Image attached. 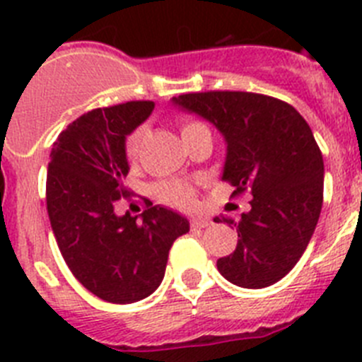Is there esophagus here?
<instances>
[{"mask_svg": "<svg viewBox=\"0 0 362 362\" xmlns=\"http://www.w3.org/2000/svg\"><path fill=\"white\" fill-rule=\"evenodd\" d=\"M209 226H211V220L205 216H194L193 220H191V227H193V229H205V227H209Z\"/></svg>", "mask_w": 362, "mask_h": 362, "instance_id": "esophagus-1", "label": "esophagus"}]
</instances>
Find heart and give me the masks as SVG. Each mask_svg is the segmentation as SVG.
I'll return each mask as SVG.
<instances>
[{
	"mask_svg": "<svg viewBox=\"0 0 362 362\" xmlns=\"http://www.w3.org/2000/svg\"><path fill=\"white\" fill-rule=\"evenodd\" d=\"M205 128L202 122L198 120H184L182 122V136L191 135L194 132H204ZM209 132V129H207ZM146 136V128L141 126V128H135L128 136H126L124 141V153L126 157H128L129 162H135L141 155V148L142 142H144ZM153 193L155 197L158 198L160 202L168 205H173V207H191L194 202V191L193 187L185 182H178V180H171V182H160L153 187Z\"/></svg>",
	"mask_w": 362,
	"mask_h": 362,
	"instance_id": "obj_1",
	"label": "heart"
}]
</instances>
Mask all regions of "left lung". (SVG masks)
<instances>
[{
    "label": "left lung",
    "mask_w": 362,
    "mask_h": 362,
    "mask_svg": "<svg viewBox=\"0 0 362 362\" xmlns=\"http://www.w3.org/2000/svg\"><path fill=\"white\" fill-rule=\"evenodd\" d=\"M180 108L213 122L227 142L221 180L230 197L250 193L242 220L214 218L238 230L220 274L243 288L285 278L303 256L323 207V155L294 106L250 92H202L173 97Z\"/></svg>",
    "instance_id": "1"
}]
</instances>
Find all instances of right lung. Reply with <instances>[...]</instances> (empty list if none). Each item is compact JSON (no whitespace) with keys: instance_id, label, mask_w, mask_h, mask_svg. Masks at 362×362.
Masks as SVG:
<instances>
[{"instance_id":"add662e5","label":"right lung","mask_w":362,"mask_h":362,"mask_svg":"<svg viewBox=\"0 0 362 362\" xmlns=\"http://www.w3.org/2000/svg\"><path fill=\"white\" fill-rule=\"evenodd\" d=\"M151 100L97 108L59 133L47 173V209L55 242L71 274L110 303H135L157 291L169 249L189 221L148 204L142 220L115 204L128 198L126 135L153 112Z\"/></svg>"}]
</instances>
